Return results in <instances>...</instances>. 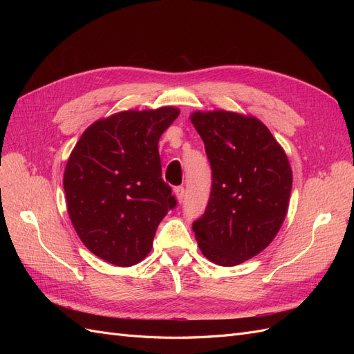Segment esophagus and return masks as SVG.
<instances>
[{
	"label": "esophagus",
	"instance_id": "esophagus-1",
	"mask_svg": "<svg viewBox=\"0 0 354 354\" xmlns=\"http://www.w3.org/2000/svg\"><path fill=\"white\" fill-rule=\"evenodd\" d=\"M174 195L177 196L178 202H183V199H185V187L183 186L174 187Z\"/></svg>",
	"mask_w": 354,
	"mask_h": 354
}]
</instances>
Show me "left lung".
I'll return each instance as SVG.
<instances>
[{
	"mask_svg": "<svg viewBox=\"0 0 354 354\" xmlns=\"http://www.w3.org/2000/svg\"><path fill=\"white\" fill-rule=\"evenodd\" d=\"M211 165L205 212L194 221L202 254L218 266H236L261 252L288 211L292 171L283 149L263 122L234 112H195Z\"/></svg>",
	"mask_w": 354,
	"mask_h": 354,
	"instance_id": "1",
	"label": "left lung"
}]
</instances>
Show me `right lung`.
Masks as SVG:
<instances>
[{"instance_id":"1","label":"right lung","mask_w":354,"mask_h":354,"mask_svg":"<svg viewBox=\"0 0 354 354\" xmlns=\"http://www.w3.org/2000/svg\"><path fill=\"white\" fill-rule=\"evenodd\" d=\"M180 111H125L84 131L68 159L63 187L80 239L102 260L140 263L177 201L162 180L159 137Z\"/></svg>"}]
</instances>
